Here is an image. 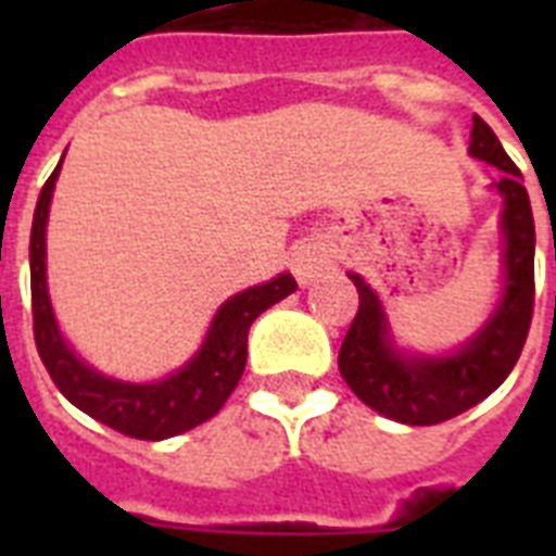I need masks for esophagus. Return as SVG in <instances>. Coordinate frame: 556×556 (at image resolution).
Wrapping results in <instances>:
<instances>
[{
    "label": "esophagus",
    "instance_id": "1",
    "mask_svg": "<svg viewBox=\"0 0 556 556\" xmlns=\"http://www.w3.org/2000/svg\"><path fill=\"white\" fill-rule=\"evenodd\" d=\"M331 268V253L329 248L323 242H300L291 251V270H294V277L300 286H312L314 279H320L326 270Z\"/></svg>",
    "mask_w": 556,
    "mask_h": 556
}]
</instances>
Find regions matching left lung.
Masks as SVG:
<instances>
[{"mask_svg": "<svg viewBox=\"0 0 556 556\" xmlns=\"http://www.w3.org/2000/svg\"><path fill=\"white\" fill-rule=\"evenodd\" d=\"M467 152L505 173L493 181L502 195V294L482 329L453 352H406L392 338L380 296L361 274L349 270L361 308L340 346V375L366 406L409 427L456 418L491 395L517 366L534 314L536 236L528 190L519 181L522 173L479 115H473Z\"/></svg>", "mask_w": 556, "mask_h": 556, "instance_id": "left-lung-1", "label": "left lung"}]
</instances>
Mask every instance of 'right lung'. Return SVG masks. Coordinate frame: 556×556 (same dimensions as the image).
<instances>
[{
  "instance_id": "1",
  "label": "right lung",
  "mask_w": 556,
  "mask_h": 556,
  "mask_svg": "<svg viewBox=\"0 0 556 556\" xmlns=\"http://www.w3.org/2000/svg\"><path fill=\"white\" fill-rule=\"evenodd\" d=\"M65 159V155H63ZM63 159L46 181L30 225V305H34V340L56 389L77 409L112 430L143 441L173 439L178 432L199 427L225 406L248 361L251 323L270 305L296 291L291 274H277L262 286L239 291L218 305L199 352L181 369L150 383L109 378L83 357H77L56 326L46 279V227L51 195L60 178Z\"/></svg>"
}]
</instances>
